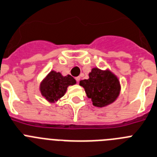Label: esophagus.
<instances>
[{
	"mask_svg": "<svg viewBox=\"0 0 157 157\" xmlns=\"http://www.w3.org/2000/svg\"><path fill=\"white\" fill-rule=\"evenodd\" d=\"M75 79H76V80H77V82L79 83V81H80V77H77Z\"/></svg>",
	"mask_w": 157,
	"mask_h": 157,
	"instance_id": "esophagus-1",
	"label": "esophagus"
}]
</instances>
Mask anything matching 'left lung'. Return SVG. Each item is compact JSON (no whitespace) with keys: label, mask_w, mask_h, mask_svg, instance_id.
Segmentation results:
<instances>
[{"label":"left lung","mask_w":157,"mask_h":157,"mask_svg":"<svg viewBox=\"0 0 157 157\" xmlns=\"http://www.w3.org/2000/svg\"><path fill=\"white\" fill-rule=\"evenodd\" d=\"M94 106L103 107L113 103L119 95L120 84L118 78L110 71L94 68L88 80L80 81Z\"/></svg>","instance_id":"obj_1"}]
</instances>
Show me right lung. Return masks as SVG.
<instances>
[{
	"label": "right lung",
	"mask_w": 157,
	"mask_h": 157,
	"mask_svg": "<svg viewBox=\"0 0 157 157\" xmlns=\"http://www.w3.org/2000/svg\"><path fill=\"white\" fill-rule=\"evenodd\" d=\"M76 84V80L70 75L63 77L60 73L51 71L41 83V93L48 101L54 103L65 95L68 86Z\"/></svg>",
	"instance_id": "add662e5"
}]
</instances>
